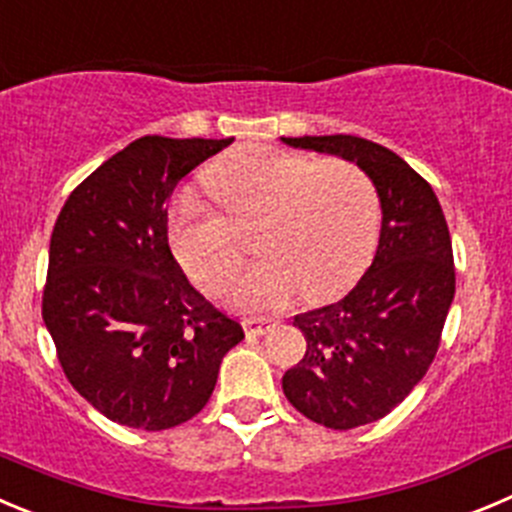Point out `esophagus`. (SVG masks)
<instances>
[{
  "label": "esophagus",
  "mask_w": 512,
  "mask_h": 512,
  "mask_svg": "<svg viewBox=\"0 0 512 512\" xmlns=\"http://www.w3.org/2000/svg\"><path fill=\"white\" fill-rule=\"evenodd\" d=\"M242 326H245L247 336H265L270 328H275V323L272 321H245Z\"/></svg>",
  "instance_id": "esophagus-1"
}]
</instances>
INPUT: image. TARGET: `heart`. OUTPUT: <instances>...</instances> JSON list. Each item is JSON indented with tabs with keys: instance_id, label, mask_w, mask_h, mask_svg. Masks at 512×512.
Wrapping results in <instances>:
<instances>
[{
	"instance_id": "b5f03b06",
	"label": "heart",
	"mask_w": 512,
	"mask_h": 512,
	"mask_svg": "<svg viewBox=\"0 0 512 512\" xmlns=\"http://www.w3.org/2000/svg\"><path fill=\"white\" fill-rule=\"evenodd\" d=\"M207 189L225 214L181 194L169 212L171 250L199 288L222 295L242 265L237 229L257 224L262 257L232 293L245 313L285 308L300 290L308 303H326L353 288L374 260L379 189L353 161L240 148L207 171Z\"/></svg>"
}]
</instances>
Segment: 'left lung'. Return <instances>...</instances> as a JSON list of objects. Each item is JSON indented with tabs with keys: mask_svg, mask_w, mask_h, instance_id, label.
I'll use <instances>...</instances> for the list:
<instances>
[{
	"mask_svg": "<svg viewBox=\"0 0 512 512\" xmlns=\"http://www.w3.org/2000/svg\"><path fill=\"white\" fill-rule=\"evenodd\" d=\"M283 141L353 161L379 189L374 262L346 298L295 315L308 346L283 376L303 417L346 432L386 417L432 366L455 298L450 229L427 179L389 148L343 133Z\"/></svg>",
	"mask_w": 512,
	"mask_h": 512,
	"instance_id": "1",
	"label": "left lung"
}]
</instances>
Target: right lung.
<instances>
[{
    "mask_svg": "<svg viewBox=\"0 0 512 512\" xmlns=\"http://www.w3.org/2000/svg\"><path fill=\"white\" fill-rule=\"evenodd\" d=\"M234 138L143 136L80 181L50 240L42 318L73 389L123 427L197 417L245 338L186 280L166 199Z\"/></svg>",
    "mask_w": 512,
    "mask_h": 512,
    "instance_id": "obj_1",
    "label": "right lung"
}]
</instances>
